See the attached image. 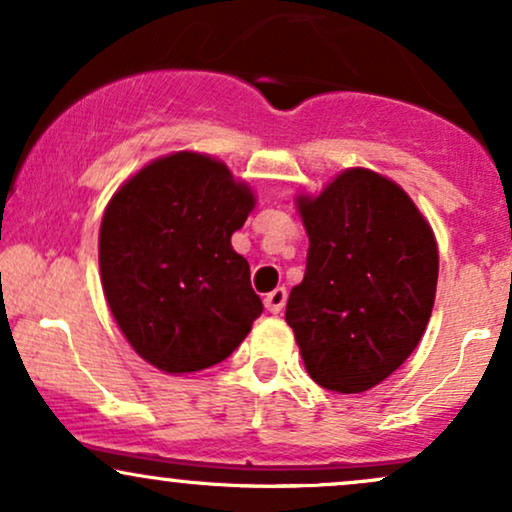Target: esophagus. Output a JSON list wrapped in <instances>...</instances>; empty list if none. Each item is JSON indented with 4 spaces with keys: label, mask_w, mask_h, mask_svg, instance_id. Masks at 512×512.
Here are the masks:
<instances>
[{
    "label": "esophagus",
    "mask_w": 512,
    "mask_h": 512,
    "mask_svg": "<svg viewBox=\"0 0 512 512\" xmlns=\"http://www.w3.org/2000/svg\"><path fill=\"white\" fill-rule=\"evenodd\" d=\"M284 305H286V289H284V286H276L272 293H267V296H264V308H267L272 315L281 313V310H284Z\"/></svg>",
    "instance_id": "1"
}]
</instances>
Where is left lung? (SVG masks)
<instances>
[{"label":"left lung","instance_id":"1","mask_svg":"<svg viewBox=\"0 0 512 512\" xmlns=\"http://www.w3.org/2000/svg\"><path fill=\"white\" fill-rule=\"evenodd\" d=\"M296 204L310 248L286 322L317 385L366 392L424 337L436 301V238L407 192L368 168L344 170Z\"/></svg>","mask_w":512,"mask_h":512}]
</instances>
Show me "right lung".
<instances>
[{"label": "right lung", "instance_id": "add662e5", "mask_svg": "<svg viewBox=\"0 0 512 512\" xmlns=\"http://www.w3.org/2000/svg\"><path fill=\"white\" fill-rule=\"evenodd\" d=\"M255 207L216 158L178 151L132 175L103 214L105 301L132 349L166 373L216 366L262 315L231 245Z\"/></svg>", "mask_w": 512, "mask_h": 512}]
</instances>
